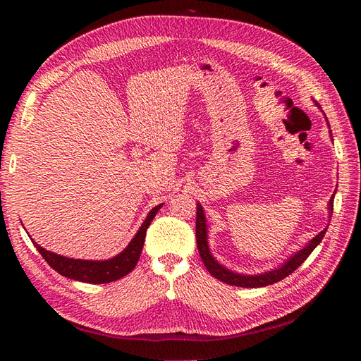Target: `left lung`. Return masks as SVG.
Masks as SVG:
<instances>
[{
	"label": "left lung",
	"instance_id": "left-lung-1",
	"mask_svg": "<svg viewBox=\"0 0 361 361\" xmlns=\"http://www.w3.org/2000/svg\"><path fill=\"white\" fill-rule=\"evenodd\" d=\"M325 120H326V125H329V118L325 117ZM329 128H330V125H329ZM330 135H331V130H330ZM333 202H334V194L331 195V199L329 202L330 218L333 215ZM326 228L329 227H325L321 233H318L313 239H310L307 245H304L298 251H295V253L290 255L285 262H283L281 265H279L276 268H271L269 271L260 272V274H241V272H236V271L226 268L212 256L209 243H207L206 215H204V211H203L200 203H197V218H195V239H197V248H199V253H200V257L203 260L206 269L209 271L211 276H214L215 279L227 283V285L238 286V288H264V286H269V285H272V283H277L285 277H288L302 264L305 259L310 256L312 251L321 244Z\"/></svg>",
	"mask_w": 361,
	"mask_h": 361
}]
</instances>
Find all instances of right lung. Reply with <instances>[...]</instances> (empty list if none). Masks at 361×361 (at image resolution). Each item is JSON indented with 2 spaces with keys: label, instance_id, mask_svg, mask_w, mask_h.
<instances>
[{
  "label": "right lung",
  "instance_id": "1",
  "mask_svg": "<svg viewBox=\"0 0 361 361\" xmlns=\"http://www.w3.org/2000/svg\"><path fill=\"white\" fill-rule=\"evenodd\" d=\"M164 206V203L152 207L147 216L145 218L143 224L140 226L138 232L130 239V243L126 245L123 251H120L111 259L105 260H85V259H72L61 256L57 253H52L43 247H40L36 241H32L35 247L39 250V253L43 256L49 267L56 269L59 274L76 280L82 283H92V285H104V283H110L114 280H118L129 274L137 265L140 259L141 250L145 245L146 231L150 226L152 220H154L157 212Z\"/></svg>",
  "mask_w": 361,
  "mask_h": 361
}]
</instances>
